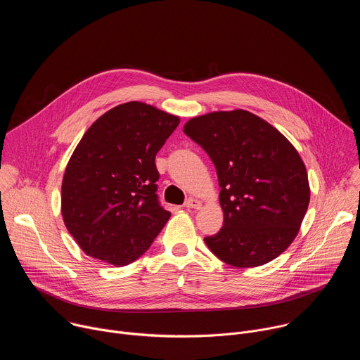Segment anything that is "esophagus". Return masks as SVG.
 <instances>
[{
  "mask_svg": "<svg viewBox=\"0 0 360 360\" xmlns=\"http://www.w3.org/2000/svg\"><path fill=\"white\" fill-rule=\"evenodd\" d=\"M185 208H188V210H199L200 208V202L198 199L189 198V199L185 200Z\"/></svg>",
  "mask_w": 360,
  "mask_h": 360,
  "instance_id": "34e87169",
  "label": "esophagus"
}]
</instances>
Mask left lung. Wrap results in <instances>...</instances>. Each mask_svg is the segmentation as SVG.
Wrapping results in <instances>:
<instances>
[{
	"label": "left lung",
	"mask_w": 360,
	"mask_h": 360,
	"mask_svg": "<svg viewBox=\"0 0 360 360\" xmlns=\"http://www.w3.org/2000/svg\"><path fill=\"white\" fill-rule=\"evenodd\" d=\"M184 132L208 153L221 186L224 225L205 243L236 268L278 258L297 235L311 198L297 150L271 124L243 110L192 118Z\"/></svg>",
	"instance_id": "8db88e82"
}]
</instances>
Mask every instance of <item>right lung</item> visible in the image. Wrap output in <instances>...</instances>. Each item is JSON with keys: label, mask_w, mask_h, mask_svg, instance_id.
Returning <instances> with one entry per match:
<instances>
[{"label": "right lung", "mask_w": 360, "mask_h": 360, "mask_svg": "<svg viewBox=\"0 0 360 360\" xmlns=\"http://www.w3.org/2000/svg\"><path fill=\"white\" fill-rule=\"evenodd\" d=\"M179 118L127 102L85 132L63 181V218L89 256L125 266L149 249L171 212L158 198V150Z\"/></svg>", "instance_id": "right-lung-1"}]
</instances>
